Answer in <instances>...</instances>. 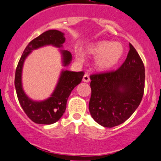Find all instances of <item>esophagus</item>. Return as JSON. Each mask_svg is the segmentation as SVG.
I'll list each match as a JSON object with an SVG mask.
<instances>
[{
    "mask_svg": "<svg viewBox=\"0 0 161 161\" xmlns=\"http://www.w3.org/2000/svg\"><path fill=\"white\" fill-rule=\"evenodd\" d=\"M90 77H89V75H87V74H85V75H84V77H83V81L84 82H86V83H88L90 81Z\"/></svg>",
    "mask_w": 161,
    "mask_h": 161,
    "instance_id": "1",
    "label": "esophagus"
}]
</instances>
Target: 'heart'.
I'll return each instance as SVG.
<instances>
[{"label":"heart","instance_id":"obj_1","mask_svg":"<svg viewBox=\"0 0 161 161\" xmlns=\"http://www.w3.org/2000/svg\"><path fill=\"white\" fill-rule=\"evenodd\" d=\"M84 53L89 56H96L94 68L98 71H106L119 62L124 54V47L118 42L101 40L86 45Z\"/></svg>","mask_w":161,"mask_h":161}]
</instances>
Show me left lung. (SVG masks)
<instances>
[{"instance_id":"8db88e82","label":"left lung","mask_w":161,"mask_h":161,"mask_svg":"<svg viewBox=\"0 0 161 161\" xmlns=\"http://www.w3.org/2000/svg\"><path fill=\"white\" fill-rule=\"evenodd\" d=\"M129 48L125 61L118 70L90 77V113L103 127L112 128L125 122L143 97L145 78L143 61L131 43Z\"/></svg>"}]
</instances>
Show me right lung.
I'll use <instances>...</instances> for the list:
<instances>
[{
    "mask_svg": "<svg viewBox=\"0 0 161 161\" xmlns=\"http://www.w3.org/2000/svg\"><path fill=\"white\" fill-rule=\"evenodd\" d=\"M65 42L64 34L56 30H50L43 32L28 44L18 63L15 74L16 91L18 100L23 111L32 122L37 124L50 125L60 119L66 109L68 98L76 86L78 85L84 77V72L62 70L55 90L50 97L42 101H34L27 97L22 86V71L23 63L32 50L46 46L61 48ZM63 66H68L72 60V55L67 50L60 49Z\"/></svg>",
    "mask_w": 161,
    "mask_h": 161,
    "instance_id": "add662e5",
    "label": "right lung"
}]
</instances>
